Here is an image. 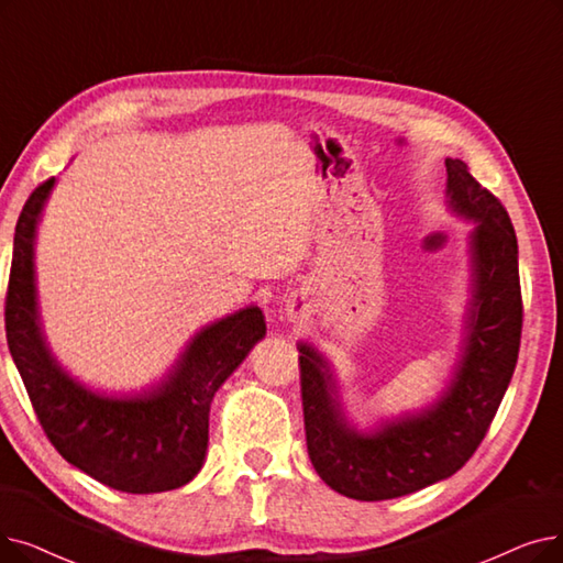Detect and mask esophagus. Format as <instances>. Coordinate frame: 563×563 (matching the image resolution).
<instances>
[{
	"instance_id": "obj_1",
	"label": "esophagus",
	"mask_w": 563,
	"mask_h": 563,
	"mask_svg": "<svg viewBox=\"0 0 563 563\" xmlns=\"http://www.w3.org/2000/svg\"><path fill=\"white\" fill-rule=\"evenodd\" d=\"M287 317H289L291 322H299V320H301V310H299V308H289V310H287Z\"/></svg>"
}]
</instances>
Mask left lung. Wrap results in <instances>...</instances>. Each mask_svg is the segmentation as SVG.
I'll list each match as a JSON object with an SVG mask.
<instances>
[{
  "label": "left lung",
  "instance_id": "obj_1",
  "mask_svg": "<svg viewBox=\"0 0 563 563\" xmlns=\"http://www.w3.org/2000/svg\"><path fill=\"white\" fill-rule=\"evenodd\" d=\"M446 207L470 232V301L453 373L430 405L358 428L342 407L331 361L301 340L306 444L331 490L358 501L396 499L453 476L490 428L518 363L522 297L510 218L460 158H446Z\"/></svg>",
  "mask_w": 563,
  "mask_h": 563
}]
</instances>
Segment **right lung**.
I'll return each mask as SVG.
<instances>
[{
  "label": "right lung",
  "mask_w": 563,
  "mask_h": 563,
  "mask_svg": "<svg viewBox=\"0 0 563 563\" xmlns=\"http://www.w3.org/2000/svg\"><path fill=\"white\" fill-rule=\"evenodd\" d=\"M55 177L24 202L13 236L7 340L53 446L87 476L131 495L175 490L205 464L216 390L266 335L257 306L205 324L154 384L108 394L70 375L47 342L36 287V234Z\"/></svg>",
  "instance_id": "add662e5"
}]
</instances>
